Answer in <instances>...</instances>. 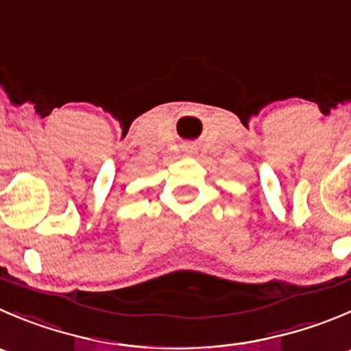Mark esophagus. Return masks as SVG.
<instances>
[{
    "label": "esophagus",
    "mask_w": 351,
    "mask_h": 351,
    "mask_svg": "<svg viewBox=\"0 0 351 351\" xmlns=\"http://www.w3.org/2000/svg\"><path fill=\"white\" fill-rule=\"evenodd\" d=\"M189 149H192V147H189Z\"/></svg>",
    "instance_id": "34e87169"
}]
</instances>
